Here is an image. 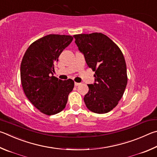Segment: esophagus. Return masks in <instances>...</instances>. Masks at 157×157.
I'll list each match as a JSON object with an SVG mask.
<instances>
[{
    "label": "esophagus",
    "mask_w": 157,
    "mask_h": 157,
    "mask_svg": "<svg viewBox=\"0 0 157 157\" xmlns=\"http://www.w3.org/2000/svg\"><path fill=\"white\" fill-rule=\"evenodd\" d=\"M81 83H76V82H75V83H74V86H79V85H80Z\"/></svg>",
    "instance_id": "1"
}]
</instances>
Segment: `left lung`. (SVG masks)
<instances>
[{"label": "left lung", "instance_id": "obj_1", "mask_svg": "<svg viewBox=\"0 0 157 157\" xmlns=\"http://www.w3.org/2000/svg\"><path fill=\"white\" fill-rule=\"evenodd\" d=\"M78 50L87 65L95 71L94 84L84 102L90 111L105 114L119 103L128 83L127 68L122 52L110 38L102 33L74 35Z\"/></svg>", "mask_w": 157, "mask_h": 157}]
</instances>
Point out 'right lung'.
Listing matches in <instances>:
<instances>
[{
    "instance_id": "add662e5",
    "label": "right lung",
    "mask_w": 157,
    "mask_h": 157,
    "mask_svg": "<svg viewBox=\"0 0 157 157\" xmlns=\"http://www.w3.org/2000/svg\"><path fill=\"white\" fill-rule=\"evenodd\" d=\"M72 40L71 36L47 35L32 43L22 60L21 79L25 94L35 108L49 116L65 108L74 88L71 79L62 81L53 76L54 64Z\"/></svg>"
}]
</instances>
